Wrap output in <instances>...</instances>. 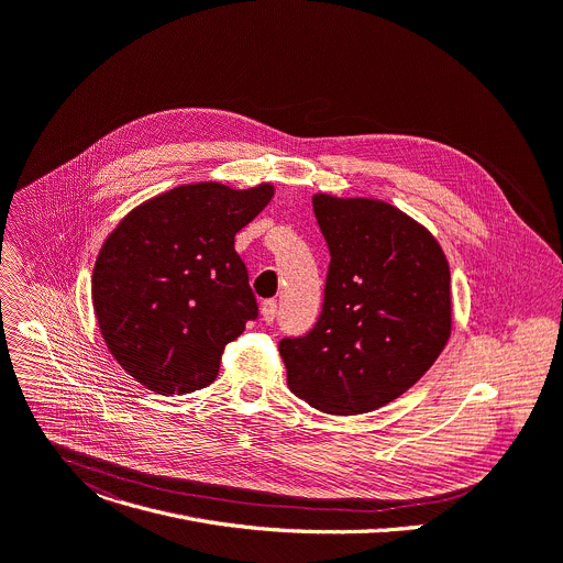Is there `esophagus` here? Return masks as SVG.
Listing matches in <instances>:
<instances>
[{
  "label": "esophagus",
  "mask_w": 563,
  "mask_h": 563,
  "mask_svg": "<svg viewBox=\"0 0 563 563\" xmlns=\"http://www.w3.org/2000/svg\"><path fill=\"white\" fill-rule=\"evenodd\" d=\"M261 312H263V321L265 323H274L276 321V314H278V300L269 298L261 305Z\"/></svg>",
  "instance_id": "1"
}]
</instances>
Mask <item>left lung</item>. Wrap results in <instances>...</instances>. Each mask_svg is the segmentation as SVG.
I'll return each mask as SVG.
<instances>
[{
  "instance_id": "left-lung-1",
  "label": "left lung",
  "mask_w": 563,
  "mask_h": 563,
  "mask_svg": "<svg viewBox=\"0 0 563 563\" xmlns=\"http://www.w3.org/2000/svg\"><path fill=\"white\" fill-rule=\"evenodd\" d=\"M330 249L321 314L280 339L294 395L332 416H360L411 388L451 332L449 265L435 238L377 199L314 195Z\"/></svg>"
}]
</instances>
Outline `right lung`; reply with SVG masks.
Segmentation results:
<instances>
[{
    "label": "right lung",
    "mask_w": 563,
    "mask_h": 563,
    "mask_svg": "<svg viewBox=\"0 0 563 563\" xmlns=\"http://www.w3.org/2000/svg\"><path fill=\"white\" fill-rule=\"evenodd\" d=\"M274 195L207 181L150 199L100 249L91 298L114 360L145 388L184 395L220 373L224 345L258 319L235 233Z\"/></svg>",
    "instance_id": "right-lung-1"
}]
</instances>
